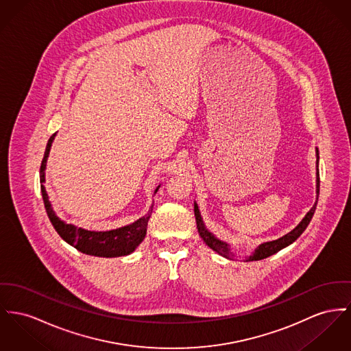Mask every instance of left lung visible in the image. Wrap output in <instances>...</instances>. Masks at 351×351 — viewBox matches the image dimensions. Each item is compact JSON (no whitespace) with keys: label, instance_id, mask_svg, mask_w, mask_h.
Instances as JSON below:
<instances>
[{"label":"left lung","instance_id":"obj_1","mask_svg":"<svg viewBox=\"0 0 351 351\" xmlns=\"http://www.w3.org/2000/svg\"><path fill=\"white\" fill-rule=\"evenodd\" d=\"M317 156H318V150H317ZM317 166H318V164H317ZM317 194H319V173H318V171H317ZM317 202H318V198H317ZM315 208H317V204L311 208V210L306 214V217L301 221V223H300L294 230H291L290 233L283 235L282 238H278V239H276V241H270V242H265V243L259 245L257 247V250L254 252V254L250 256L249 259H246V262H247V261H259V259H263V258L270 257V256L278 253L283 247L291 245L294 241H297V238H298L301 234L304 233V230H306V228H307V225L310 223V221H311V218H313V215H314ZM194 214H195V219H197L198 233L202 237V239L205 241V243H206L209 247H211L214 252H217L218 254H221L222 257L229 258V259L234 258L233 254L230 253V249H229L228 243H225V242L217 239L213 234L209 233V232L205 229L197 204H194Z\"/></svg>","mask_w":351,"mask_h":351}]
</instances>
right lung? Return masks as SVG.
I'll return each instance as SVG.
<instances>
[{
  "label": "right lung",
  "mask_w": 351,
  "mask_h": 351,
  "mask_svg": "<svg viewBox=\"0 0 351 351\" xmlns=\"http://www.w3.org/2000/svg\"><path fill=\"white\" fill-rule=\"evenodd\" d=\"M54 136L56 133L47 141L45 154L40 167V182H41V193H43V199L47 209V217L51 225L54 226L56 232L60 234V237L64 241H66L69 245L74 246L78 252L84 254L106 258L121 257V256L130 254L132 252L136 250V247L140 245L146 235L147 221L150 218L152 211L147 215L140 218L138 221H136L134 223L128 225L125 228H119L109 232H89L71 223H65L51 209L44 182H45L47 156L50 152L51 142L54 140ZM158 189H156V191Z\"/></svg>",
  "instance_id": "add662e5"
}]
</instances>
